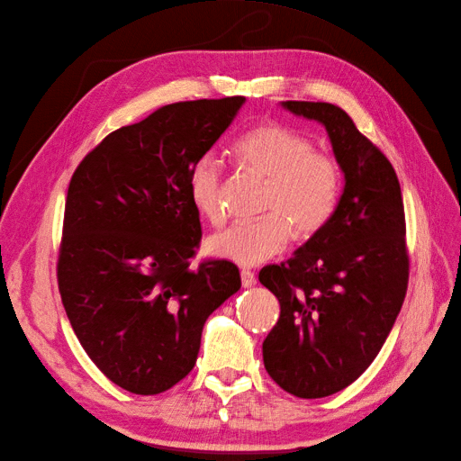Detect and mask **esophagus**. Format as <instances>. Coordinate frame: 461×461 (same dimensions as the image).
<instances>
[{
	"label": "esophagus",
	"instance_id": "esophagus-1",
	"mask_svg": "<svg viewBox=\"0 0 461 461\" xmlns=\"http://www.w3.org/2000/svg\"><path fill=\"white\" fill-rule=\"evenodd\" d=\"M240 278H242V286L244 288H252L256 285V275L248 269L240 271Z\"/></svg>",
	"mask_w": 461,
	"mask_h": 461
}]
</instances>
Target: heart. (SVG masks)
<instances>
[{
  "instance_id": "b5f03b06",
  "label": "heart",
  "mask_w": 461,
  "mask_h": 461,
  "mask_svg": "<svg viewBox=\"0 0 461 461\" xmlns=\"http://www.w3.org/2000/svg\"><path fill=\"white\" fill-rule=\"evenodd\" d=\"M234 156L246 169L267 178L261 219L234 222L207 240V252L239 265H259L288 246L292 227L298 234L317 232L332 215L342 190L337 159L315 151L308 138L283 124L265 122L240 136ZM194 207L207 221L221 222L222 171L217 159L200 158L188 175Z\"/></svg>"
}]
</instances>
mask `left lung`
Masks as SVG:
<instances>
[{
	"instance_id": "8db88e82",
	"label": "left lung",
	"mask_w": 461,
	"mask_h": 461,
	"mask_svg": "<svg viewBox=\"0 0 461 461\" xmlns=\"http://www.w3.org/2000/svg\"><path fill=\"white\" fill-rule=\"evenodd\" d=\"M325 127L344 173L329 221L259 283L281 303L263 340L271 379L298 398H323L352 384L379 354L406 298L408 249L394 167L340 107L283 102Z\"/></svg>"
}]
</instances>
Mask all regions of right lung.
Wrapping results in <instances>:
<instances>
[{"mask_svg":"<svg viewBox=\"0 0 461 461\" xmlns=\"http://www.w3.org/2000/svg\"><path fill=\"white\" fill-rule=\"evenodd\" d=\"M246 97L163 105L80 161L65 203L58 283L90 359L132 394L192 371L207 317L240 288L234 263L190 269L202 239L188 175Z\"/></svg>","mask_w":461,"mask_h":461,"instance_id":"add662e5","label":"right lung"}]
</instances>
